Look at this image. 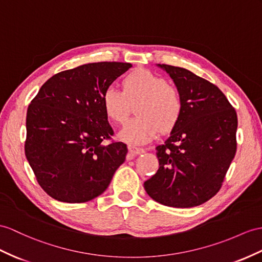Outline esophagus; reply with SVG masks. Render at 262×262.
Masks as SVG:
<instances>
[{
	"label": "esophagus",
	"instance_id": "esophagus-1",
	"mask_svg": "<svg viewBox=\"0 0 262 262\" xmlns=\"http://www.w3.org/2000/svg\"><path fill=\"white\" fill-rule=\"evenodd\" d=\"M129 152L131 156H138V155H141V153H143L144 149L137 148V146H133V145H129Z\"/></svg>",
	"mask_w": 262,
	"mask_h": 262
}]
</instances>
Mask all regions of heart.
<instances>
[{
  "label": "heart",
  "mask_w": 262,
  "mask_h": 262,
  "mask_svg": "<svg viewBox=\"0 0 262 262\" xmlns=\"http://www.w3.org/2000/svg\"><path fill=\"white\" fill-rule=\"evenodd\" d=\"M138 116L127 121L119 138L130 144L151 141L159 131L169 132L179 123L183 114L181 93L161 76L149 70H137L123 80V90L106 88L102 104L106 117L113 122L123 123L135 103Z\"/></svg>",
  "instance_id": "b5f03b06"
}]
</instances>
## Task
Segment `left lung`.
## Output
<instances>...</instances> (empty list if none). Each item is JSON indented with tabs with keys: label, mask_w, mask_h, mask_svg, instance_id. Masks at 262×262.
Here are the masks:
<instances>
[{
	"label": "left lung",
	"mask_w": 262,
	"mask_h": 262,
	"mask_svg": "<svg viewBox=\"0 0 262 262\" xmlns=\"http://www.w3.org/2000/svg\"><path fill=\"white\" fill-rule=\"evenodd\" d=\"M158 67L181 93L183 114L170 137L156 148L159 169L144 182V189L164 206H200L220 190L234 158L237 113L212 83L187 69Z\"/></svg>",
	"instance_id": "left-lung-1"
}]
</instances>
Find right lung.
Returning a JSON list of instances; mask_svg holds the SVG:
<instances>
[{
	"instance_id": "right-lung-1",
	"label": "right lung",
	"mask_w": 262,
	"mask_h": 262,
	"mask_svg": "<svg viewBox=\"0 0 262 262\" xmlns=\"http://www.w3.org/2000/svg\"><path fill=\"white\" fill-rule=\"evenodd\" d=\"M130 63L98 62L50 78L27 113L25 156L37 182L53 199L81 203L102 194L125 160L126 144L113 130L102 95Z\"/></svg>"
}]
</instances>
